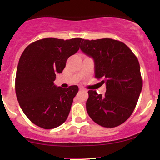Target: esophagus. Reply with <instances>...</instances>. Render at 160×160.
I'll return each instance as SVG.
<instances>
[{"instance_id": "34e87169", "label": "esophagus", "mask_w": 160, "mask_h": 160, "mask_svg": "<svg viewBox=\"0 0 160 160\" xmlns=\"http://www.w3.org/2000/svg\"><path fill=\"white\" fill-rule=\"evenodd\" d=\"M79 91L80 92H86V89H83V88H80L79 89Z\"/></svg>"}]
</instances>
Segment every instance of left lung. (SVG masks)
Wrapping results in <instances>:
<instances>
[{"label": "left lung", "instance_id": "left-lung-1", "mask_svg": "<svg viewBox=\"0 0 160 160\" xmlns=\"http://www.w3.org/2000/svg\"><path fill=\"white\" fill-rule=\"evenodd\" d=\"M80 49L93 58L95 78L106 84L104 95L88 92L87 113L104 128L120 125L132 113L143 87L138 58L126 44L111 38L82 39Z\"/></svg>", "mask_w": 160, "mask_h": 160}]
</instances>
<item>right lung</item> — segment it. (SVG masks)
<instances>
[{
  "mask_svg": "<svg viewBox=\"0 0 160 160\" xmlns=\"http://www.w3.org/2000/svg\"><path fill=\"white\" fill-rule=\"evenodd\" d=\"M81 41L82 38H43L30 43L22 54L15 90L22 110L36 125L53 129L68 117L78 87L73 85L64 89L54 82L69 57L79 49Z\"/></svg>",
  "mask_w": 160,
  "mask_h": 160,
  "instance_id": "obj_1",
  "label": "right lung"
}]
</instances>
